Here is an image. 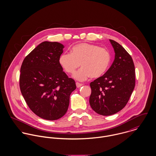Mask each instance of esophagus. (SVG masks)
I'll list each match as a JSON object with an SVG mask.
<instances>
[{
	"label": "esophagus",
	"mask_w": 156,
	"mask_h": 156,
	"mask_svg": "<svg viewBox=\"0 0 156 156\" xmlns=\"http://www.w3.org/2000/svg\"><path fill=\"white\" fill-rule=\"evenodd\" d=\"M76 87H77V88H80V87H81L83 85L82 83H79V82H76Z\"/></svg>",
	"instance_id": "obj_1"
}]
</instances>
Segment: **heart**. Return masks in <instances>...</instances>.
I'll return each mask as SVG.
<instances>
[{"mask_svg":"<svg viewBox=\"0 0 156 156\" xmlns=\"http://www.w3.org/2000/svg\"><path fill=\"white\" fill-rule=\"evenodd\" d=\"M111 62L109 51L96 45L80 43L73 46L71 53H63L59 57V63L64 70L73 74L77 68H82L74 74L78 80H85L92 76L98 78L107 71Z\"/></svg>","mask_w":156,"mask_h":156,"instance_id":"b5f03b06","label":"heart"}]
</instances>
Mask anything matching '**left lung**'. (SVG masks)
<instances>
[{
	"label": "left lung",
	"mask_w": 156,
	"mask_h": 156,
	"mask_svg": "<svg viewBox=\"0 0 156 156\" xmlns=\"http://www.w3.org/2000/svg\"><path fill=\"white\" fill-rule=\"evenodd\" d=\"M115 51V59L106 73L90 83L91 108L101 115L109 116L127 105L135 87L133 59L124 48L109 40Z\"/></svg>",
	"instance_id": "8db88e82"
}]
</instances>
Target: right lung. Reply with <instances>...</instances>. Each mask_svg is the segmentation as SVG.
I'll use <instances>...</instances> for the list:
<instances>
[{
	"label": "right lung",
	"mask_w": 156,
	"mask_h": 156,
	"mask_svg": "<svg viewBox=\"0 0 156 156\" xmlns=\"http://www.w3.org/2000/svg\"><path fill=\"white\" fill-rule=\"evenodd\" d=\"M64 45L44 41L23 60L20 88L30 110L47 120H56L67 112L69 96L76 88L59 63Z\"/></svg>",
	"instance_id": "add662e5"
}]
</instances>
